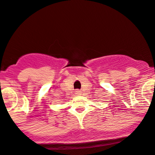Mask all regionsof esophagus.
<instances>
[{
  "mask_svg": "<svg viewBox=\"0 0 155 155\" xmlns=\"http://www.w3.org/2000/svg\"><path fill=\"white\" fill-rule=\"evenodd\" d=\"M79 92H80V91H76V93H79Z\"/></svg>",
  "mask_w": 155,
  "mask_h": 155,
  "instance_id": "esophagus-1",
  "label": "esophagus"
}]
</instances>
